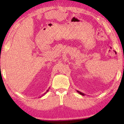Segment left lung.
Listing matches in <instances>:
<instances>
[{
	"label": "left lung",
	"instance_id": "8db88e82",
	"mask_svg": "<svg viewBox=\"0 0 124 124\" xmlns=\"http://www.w3.org/2000/svg\"><path fill=\"white\" fill-rule=\"evenodd\" d=\"M77 92H79V93L80 94V95H83V96H84L85 95V94L84 93H82V92H80V91H77Z\"/></svg>",
	"mask_w": 124,
	"mask_h": 124
}]
</instances>
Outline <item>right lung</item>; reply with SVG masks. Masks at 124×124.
Masks as SVG:
<instances>
[{
	"label": "right lung",
	"instance_id": "right-lung-1",
	"mask_svg": "<svg viewBox=\"0 0 124 124\" xmlns=\"http://www.w3.org/2000/svg\"><path fill=\"white\" fill-rule=\"evenodd\" d=\"M49 89H50V88H49ZM49 89H48V90H47V91H46V92H45V93H44V94H43V95H42V96H43V95H44L45 93H47V92H48V91H49Z\"/></svg>",
	"mask_w": 124,
	"mask_h": 124
}]
</instances>
